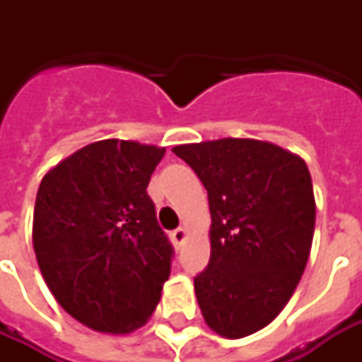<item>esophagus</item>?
Listing matches in <instances>:
<instances>
[{
  "mask_svg": "<svg viewBox=\"0 0 362 362\" xmlns=\"http://www.w3.org/2000/svg\"><path fill=\"white\" fill-rule=\"evenodd\" d=\"M170 237H173V240H175L176 246H182V244H184V240H186L187 233L184 227H178V229H175V231L170 233Z\"/></svg>",
  "mask_w": 362,
  "mask_h": 362,
  "instance_id": "obj_1",
  "label": "esophagus"
}]
</instances>
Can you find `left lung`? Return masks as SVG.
I'll return each mask as SVG.
<instances>
[{"mask_svg":"<svg viewBox=\"0 0 362 362\" xmlns=\"http://www.w3.org/2000/svg\"><path fill=\"white\" fill-rule=\"evenodd\" d=\"M173 152L209 192L210 261L195 278L204 323L223 338L250 337L286 308L308 263L315 199L306 161L233 136Z\"/></svg>","mask_w":362,"mask_h":362,"instance_id":"1","label":"left lung"}]
</instances>
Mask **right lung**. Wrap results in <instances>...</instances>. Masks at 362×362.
Wrapping results in <instances>:
<instances>
[{
  "instance_id": "right-lung-1",
  "label": "right lung",
  "mask_w": 362,
  "mask_h": 362,
  "mask_svg": "<svg viewBox=\"0 0 362 362\" xmlns=\"http://www.w3.org/2000/svg\"><path fill=\"white\" fill-rule=\"evenodd\" d=\"M163 153L105 139L42 176L31 229L37 263L59 306L93 331L129 334L161 298L173 250L146 187Z\"/></svg>"
}]
</instances>
